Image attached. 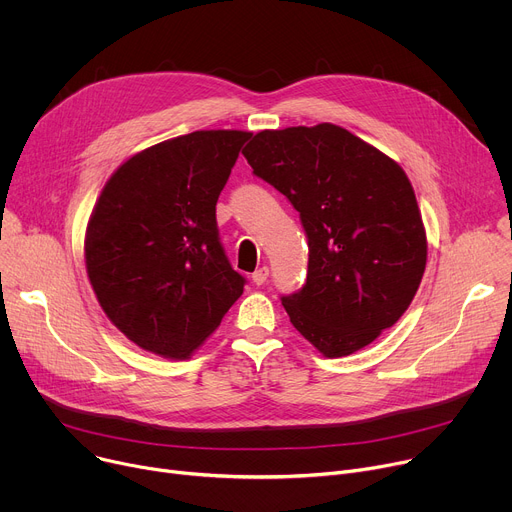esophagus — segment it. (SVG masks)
<instances>
[{"mask_svg":"<svg viewBox=\"0 0 512 512\" xmlns=\"http://www.w3.org/2000/svg\"><path fill=\"white\" fill-rule=\"evenodd\" d=\"M251 277H253V283H255V285H263V283L267 281V277H269V267H267V265L257 267Z\"/></svg>","mask_w":512,"mask_h":512,"instance_id":"34e87169","label":"esophagus"}]
</instances>
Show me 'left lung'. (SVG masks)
Returning <instances> with one entry per match:
<instances>
[{"mask_svg": "<svg viewBox=\"0 0 512 512\" xmlns=\"http://www.w3.org/2000/svg\"><path fill=\"white\" fill-rule=\"evenodd\" d=\"M253 174L300 212L308 277L281 304L324 356L369 346L409 308L427 237L403 168L334 123L265 129L243 150Z\"/></svg>", "mask_w": 512, "mask_h": 512, "instance_id": "left-lung-1", "label": "left lung"}]
</instances>
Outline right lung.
<instances>
[{"instance_id": "add662e5", "label": "right lung", "mask_w": 512, "mask_h": 512, "mask_svg": "<svg viewBox=\"0 0 512 512\" xmlns=\"http://www.w3.org/2000/svg\"><path fill=\"white\" fill-rule=\"evenodd\" d=\"M249 131H192L141 150L107 180L85 265L107 318L139 348L188 358L241 298L218 241L216 200Z\"/></svg>"}]
</instances>
